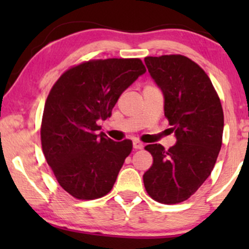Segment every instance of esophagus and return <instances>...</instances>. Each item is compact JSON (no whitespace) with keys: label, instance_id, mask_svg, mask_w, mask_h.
Listing matches in <instances>:
<instances>
[{"label":"esophagus","instance_id":"obj_1","mask_svg":"<svg viewBox=\"0 0 249 249\" xmlns=\"http://www.w3.org/2000/svg\"><path fill=\"white\" fill-rule=\"evenodd\" d=\"M142 147H144L142 142L138 141H133V148H136V150H142Z\"/></svg>","mask_w":249,"mask_h":249}]
</instances>
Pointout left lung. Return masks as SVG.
I'll list each match as a JSON object with an SVG mask.
<instances>
[{
    "label": "left lung",
    "instance_id": "obj_1",
    "mask_svg": "<svg viewBox=\"0 0 249 249\" xmlns=\"http://www.w3.org/2000/svg\"><path fill=\"white\" fill-rule=\"evenodd\" d=\"M148 72L162 90L165 117L177 137L165 150L145 146L153 164L142 176L148 196L165 205L185 201L210 177L222 144L224 111L207 73L182 55L145 57Z\"/></svg>",
    "mask_w": 249,
    "mask_h": 249
}]
</instances>
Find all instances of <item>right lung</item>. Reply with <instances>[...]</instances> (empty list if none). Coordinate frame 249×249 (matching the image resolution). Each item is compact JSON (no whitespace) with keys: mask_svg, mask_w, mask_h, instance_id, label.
<instances>
[{"mask_svg":"<svg viewBox=\"0 0 249 249\" xmlns=\"http://www.w3.org/2000/svg\"><path fill=\"white\" fill-rule=\"evenodd\" d=\"M146 68L139 58L91 59L71 67L51 88L43 111L42 150L57 181L70 196L95 200L112 190L132 142H113L98 122L111 116Z\"/></svg>","mask_w":249,"mask_h":249,"instance_id":"obj_1","label":"right lung"}]
</instances>
